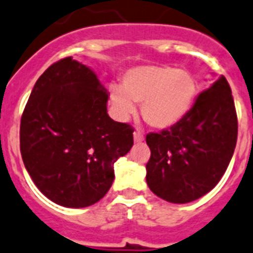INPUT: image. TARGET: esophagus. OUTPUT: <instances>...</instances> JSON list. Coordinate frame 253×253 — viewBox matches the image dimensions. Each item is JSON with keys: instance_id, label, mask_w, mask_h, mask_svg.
<instances>
[{"instance_id": "34e87169", "label": "esophagus", "mask_w": 253, "mask_h": 253, "mask_svg": "<svg viewBox=\"0 0 253 253\" xmlns=\"http://www.w3.org/2000/svg\"><path fill=\"white\" fill-rule=\"evenodd\" d=\"M134 142L135 143H141V142H143L144 141V135L142 134L141 131H134Z\"/></svg>"}]
</instances>
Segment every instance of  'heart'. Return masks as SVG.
I'll list each match as a JSON object with an SVG mask.
<instances>
[{"mask_svg":"<svg viewBox=\"0 0 253 253\" xmlns=\"http://www.w3.org/2000/svg\"><path fill=\"white\" fill-rule=\"evenodd\" d=\"M197 96V81L187 70L161 65H141L129 69L122 89L111 90L112 105L122 119L135 112L133 102L142 103L144 122L157 129L170 128L184 118Z\"/></svg>","mask_w":253,"mask_h":253,"instance_id":"obj_1","label":"heart"}]
</instances>
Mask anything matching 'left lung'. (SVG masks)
Returning a JSON list of instances; mask_svg holds the SVG:
<instances>
[{
    "label": "left lung",
    "instance_id": "obj_1",
    "mask_svg": "<svg viewBox=\"0 0 253 253\" xmlns=\"http://www.w3.org/2000/svg\"><path fill=\"white\" fill-rule=\"evenodd\" d=\"M238 122L232 89L221 77L198 94L184 118L170 129L148 133L151 157L146 180L171 204H188L219 183L234 153Z\"/></svg>",
    "mask_w": 253,
    "mask_h": 253
}]
</instances>
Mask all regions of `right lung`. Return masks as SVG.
Masks as SVG:
<instances>
[{
	"label": "right lung",
	"mask_w": 253,
	"mask_h": 253,
	"mask_svg": "<svg viewBox=\"0 0 253 253\" xmlns=\"http://www.w3.org/2000/svg\"><path fill=\"white\" fill-rule=\"evenodd\" d=\"M109 93L88 66L65 57L34 84L20 123V152L34 184L71 209L109 192L114 164L133 146L129 124L107 114Z\"/></svg>",
	"instance_id": "1"
}]
</instances>
